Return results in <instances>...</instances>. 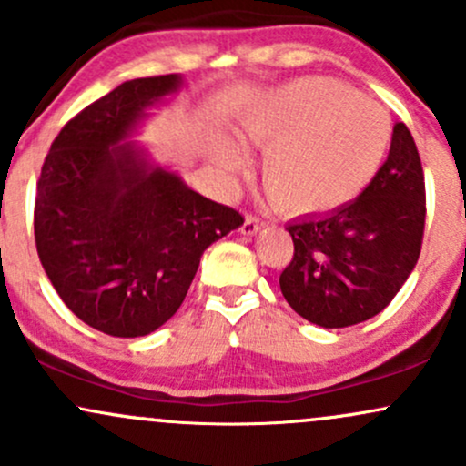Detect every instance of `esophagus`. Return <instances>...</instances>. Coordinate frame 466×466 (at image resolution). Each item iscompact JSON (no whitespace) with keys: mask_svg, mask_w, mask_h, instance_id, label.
Masks as SVG:
<instances>
[{"mask_svg":"<svg viewBox=\"0 0 466 466\" xmlns=\"http://www.w3.org/2000/svg\"><path fill=\"white\" fill-rule=\"evenodd\" d=\"M260 228H263V223H260L258 218H256V217H248V218H245L243 228H240V234H243V237H254V234L258 232Z\"/></svg>","mask_w":466,"mask_h":466,"instance_id":"obj_1","label":"esophagus"}]
</instances>
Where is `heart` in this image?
<instances>
[{
  "label": "heart",
  "instance_id": "1",
  "mask_svg": "<svg viewBox=\"0 0 466 466\" xmlns=\"http://www.w3.org/2000/svg\"><path fill=\"white\" fill-rule=\"evenodd\" d=\"M238 133L265 148L263 186L278 206L293 215H319L357 199L377 177L390 147V117L346 85L296 78L245 106ZM212 159L234 181L249 153L234 137L218 136Z\"/></svg>",
  "mask_w": 466,
  "mask_h": 466
}]
</instances>
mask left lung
I'll list each match as a JSON object with an SVG mask.
<instances>
[{
	"label": "left lung",
	"mask_w": 466,
	"mask_h": 466,
	"mask_svg": "<svg viewBox=\"0 0 466 466\" xmlns=\"http://www.w3.org/2000/svg\"><path fill=\"white\" fill-rule=\"evenodd\" d=\"M425 228V177L403 122L388 159L357 199L326 215L289 221L293 258L280 291L298 315L322 329L366 322L392 302L416 267Z\"/></svg>",
	"instance_id": "left-lung-1"
}]
</instances>
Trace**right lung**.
Wrapping results in <instances>:
<instances>
[{
    "instance_id": "right-lung-1",
    "label": "right lung",
    "mask_w": 466,
    "mask_h": 466,
    "mask_svg": "<svg viewBox=\"0 0 466 466\" xmlns=\"http://www.w3.org/2000/svg\"><path fill=\"white\" fill-rule=\"evenodd\" d=\"M181 74L117 85L52 142L35 203V240L52 287L96 330L142 337L184 302L203 251L243 226L133 140Z\"/></svg>"
}]
</instances>
